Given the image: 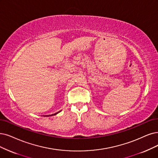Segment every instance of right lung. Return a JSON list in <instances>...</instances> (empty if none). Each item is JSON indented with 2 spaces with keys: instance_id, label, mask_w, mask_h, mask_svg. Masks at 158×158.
I'll return each instance as SVG.
<instances>
[{
  "instance_id": "right-lung-1",
  "label": "right lung",
  "mask_w": 158,
  "mask_h": 158,
  "mask_svg": "<svg viewBox=\"0 0 158 158\" xmlns=\"http://www.w3.org/2000/svg\"><path fill=\"white\" fill-rule=\"evenodd\" d=\"M61 111H58V112H57V113H54V114H52V115H45V116H47V117H49V116H52V115H56V114H58V113H60Z\"/></svg>"
}]
</instances>
